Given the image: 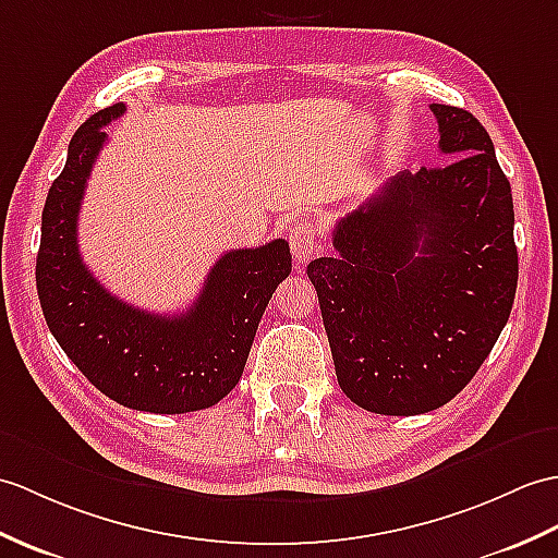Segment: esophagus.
I'll return each instance as SVG.
<instances>
[{
    "label": "esophagus",
    "instance_id": "1",
    "mask_svg": "<svg viewBox=\"0 0 558 558\" xmlns=\"http://www.w3.org/2000/svg\"><path fill=\"white\" fill-rule=\"evenodd\" d=\"M290 250H292L294 262L300 264V266H304L308 258L318 252L316 228L311 226V223H306V220H302V223H296L290 230Z\"/></svg>",
    "mask_w": 558,
    "mask_h": 558
}]
</instances>
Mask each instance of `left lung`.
I'll return each mask as SVG.
<instances>
[{"label":"left lung","instance_id":"obj_1","mask_svg":"<svg viewBox=\"0 0 558 558\" xmlns=\"http://www.w3.org/2000/svg\"><path fill=\"white\" fill-rule=\"evenodd\" d=\"M430 109L451 161L387 180L338 220V254L306 266L342 392L383 416L454 399L507 326L518 284L513 197L495 145L473 113Z\"/></svg>","mask_w":558,"mask_h":558}]
</instances>
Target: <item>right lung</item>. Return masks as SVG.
<instances>
[{
	"instance_id": "1",
	"label": "right lung",
	"mask_w": 558,
	"mask_h": 558,
	"mask_svg": "<svg viewBox=\"0 0 558 558\" xmlns=\"http://www.w3.org/2000/svg\"><path fill=\"white\" fill-rule=\"evenodd\" d=\"M123 111L125 104H113L77 128L49 187L35 266L43 314L77 371L109 399L149 413L209 409L242 378L258 320L292 270L290 244L226 252L180 316L149 314L113 296L77 252V214L107 142L101 128Z\"/></svg>"
}]
</instances>
